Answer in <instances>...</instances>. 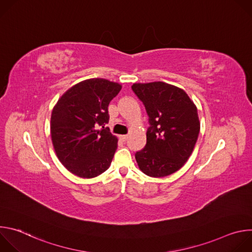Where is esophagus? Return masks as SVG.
Instances as JSON below:
<instances>
[{"label":"esophagus","instance_id":"esophagus-1","mask_svg":"<svg viewBox=\"0 0 252 252\" xmlns=\"http://www.w3.org/2000/svg\"><path fill=\"white\" fill-rule=\"evenodd\" d=\"M120 137H121V139H122V140L126 141V140L127 139V137H128V136H127V134H124V135H121Z\"/></svg>","mask_w":252,"mask_h":252}]
</instances>
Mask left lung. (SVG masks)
<instances>
[{
  "instance_id": "1",
  "label": "left lung",
  "mask_w": 252,
  "mask_h": 252,
  "mask_svg": "<svg viewBox=\"0 0 252 252\" xmlns=\"http://www.w3.org/2000/svg\"><path fill=\"white\" fill-rule=\"evenodd\" d=\"M133 93L145 104L150 126L147 145L136 152L139 169L163 177L188 161L196 143L200 124L197 109L188 94L163 82L133 84Z\"/></svg>"
}]
</instances>
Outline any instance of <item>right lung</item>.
I'll return each mask as SVG.
<instances>
[{
    "mask_svg": "<svg viewBox=\"0 0 252 252\" xmlns=\"http://www.w3.org/2000/svg\"><path fill=\"white\" fill-rule=\"evenodd\" d=\"M122 86L104 79L83 81L58 100L51 117V136L63 165L83 178L99 175L110 167L118 138L105 125L107 106Z\"/></svg>",
    "mask_w": 252,
    "mask_h": 252,
    "instance_id": "1",
    "label": "right lung"
}]
</instances>
